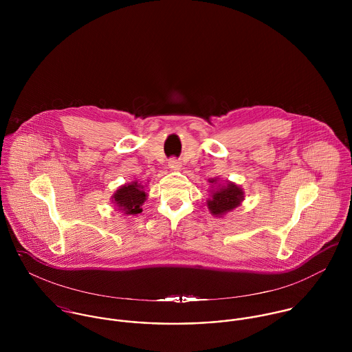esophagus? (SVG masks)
Segmentation results:
<instances>
[{
	"label": "esophagus",
	"mask_w": 352,
	"mask_h": 352,
	"mask_svg": "<svg viewBox=\"0 0 352 352\" xmlns=\"http://www.w3.org/2000/svg\"><path fill=\"white\" fill-rule=\"evenodd\" d=\"M168 165H169V168H170V169H173V170L180 169V161H179V160H176V158H170V160L168 161Z\"/></svg>",
	"instance_id": "1"
}]
</instances>
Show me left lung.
I'll list each match as a JSON object with an SVG mask.
<instances>
[{"mask_svg": "<svg viewBox=\"0 0 352 352\" xmlns=\"http://www.w3.org/2000/svg\"><path fill=\"white\" fill-rule=\"evenodd\" d=\"M210 183L217 184V179H211ZM244 201V191L234 183L228 182L218 184V188L211 191V198L207 201V207L215 217H222L233 208L239 207Z\"/></svg>", "mask_w": 352, "mask_h": 352, "instance_id": "1", "label": "left lung"}]
</instances>
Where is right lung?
Returning <instances> with one entry per match:
<instances>
[{"label": "right lung", "instance_id": "obj_1", "mask_svg": "<svg viewBox=\"0 0 352 352\" xmlns=\"http://www.w3.org/2000/svg\"><path fill=\"white\" fill-rule=\"evenodd\" d=\"M146 197L148 194L144 191V186L133 182L116 190L112 197V203H115L118 210L123 211L126 215H137L142 212L141 206L146 201Z\"/></svg>", "mask_w": 352, "mask_h": 352}]
</instances>
